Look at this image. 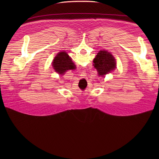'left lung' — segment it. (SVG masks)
<instances>
[{
	"label": "left lung",
	"instance_id": "left-lung-1",
	"mask_svg": "<svg viewBox=\"0 0 159 159\" xmlns=\"http://www.w3.org/2000/svg\"><path fill=\"white\" fill-rule=\"evenodd\" d=\"M94 68L97 70L99 76L104 77L116 68V60L112 54L106 50L98 52L93 59Z\"/></svg>",
	"mask_w": 159,
	"mask_h": 159
}]
</instances>
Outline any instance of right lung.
<instances>
[{
	"mask_svg": "<svg viewBox=\"0 0 159 159\" xmlns=\"http://www.w3.org/2000/svg\"><path fill=\"white\" fill-rule=\"evenodd\" d=\"M52 63L54 70L59 75H63L68 70L75 68V65L71 57L65 52L58 53L54 58Z\"/></svg>",
	"mask_w": 159,
	"mask_h": 159,
	"instance_id": "right-lung-1",
	"label": "right lung"
}]
</instances>
